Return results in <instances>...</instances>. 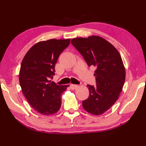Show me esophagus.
<instances>
[{"instance_id": "esophagus-1", "label": "esophagus", "mask_w": 146, "mask_h": 146, "mask_svg": "<svg viewBox=\"0 0 146 146\" xmlns=\"http://www.w3.org/2000/svg\"><path fill=\"white\" fill-rule=\"evenodd\" d=\"M78 87V85H73V84L70 85V88L71 90H75Z\"/></svg>"}]
</instances>
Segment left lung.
<instances>
[{
  "instance_id": "1",
  "label": "left lung",
  "mask_w": 146,
  "mask_h": 146,
  "mask_svg": "<svg viewBox=\"0 0 146 146\" xmlns=\"http://www.w3.org/2000/svg\"><path fill=\"white\" fill-rule=\"evenodd\" d=\"M71 44L84 58L88 66L95 67L96 86L88 85L89 97L82 102L87 112L100 115L119 99L125 80V69L117 49L98 36L71 39Z\"/></svg>"
}]
</instances>
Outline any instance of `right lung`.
Returning <instances> with one entry per match:
<instances>
[{
	"label": "right lung",
	"instance_id": "1",
	"mask_svg": "<svg viewBox=\"0 0 146 146\" xmlns=\"http://www.w3.org/2000/svg\"><path fill=\"white\" fill-rule=\"evenodd\" d=\"M70 43V39H51L37 42L24 56L19 71L22 92L34 109L50 115L60 110L62 93L69 85L51 82L59 56Z\"/></svg>",
	"mask_w": 146,
	"mask_h": 146
}]
</instances>
